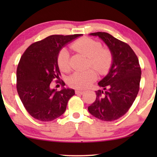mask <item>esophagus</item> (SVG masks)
I'll return each mask as SVG.
<instances>
[{
    "label": "esophagus",
    "instance_id": "esophagus-1",
    "mask_svg": "<svg viewBox=\"0 0 157 157\" xmlns=\"http://www.w3.org/2000/svg\"><path fill=\"white\" fill-rule=\"evenodd\" d=\"M84 93V91H81V90H76V94H83Z\"/></svg>",
    "mask_w": 157,
    "mask_h": 157
}]
</instances>
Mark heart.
Wrapping results in <instances>:
<instances>
[{"mask_svg": "<svg viewBox=\"0 0 157 157\" xmlns=\"http://www.w3.org/2000/svg\"><path fill=\"white\" fill-rule=\"evenodd\" d=\"M71 48L77 53L89 58V66L100 73L106 74L112 62V56L107 49L102 48L101 44L90 38H82L71 44ZM60 69L67 71L70 69V55L66 48L62 49L58 56ZM97 74L94 70L76 71L68 78V83L73 87L85 89L95 81Z\"/></svg>", "mask_w": 157, "mask_h": 157, "instance_id": "b5f03b06", "label": "heart"}]
</instances>
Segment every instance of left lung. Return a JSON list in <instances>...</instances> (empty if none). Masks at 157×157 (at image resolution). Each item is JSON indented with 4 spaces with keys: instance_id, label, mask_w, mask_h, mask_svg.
I'll return each mask as SVG.
<instances>
[{
    "instance_id": "left-lung-1",
    "label": "left lung",
    "mask_w": 157,
    "mask_h": 157,
    "mask_svg": "<svg viewBox=\"0 0 157 157\" xmlns=\"http://www.w3.org/2000/svg\"><path fill=\"white\" fill-rule=\"evenodd\" d=\"M89 36L101 38L112 56L109 71L98 85L96 101L88 107L89 113L97 119L112 121L124 116L132 106L138 94L141 71L139 59L127 44L105 32Z\"/></svg>"
}]
</instances>
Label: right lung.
Returning <instances> with one entry per match:
<instances>
[{
    "label": "right lung",
    "instance_id": "obj_1",
    "mask_svg": "<svg viewBox=\"0 0 157 157\" xmlns=\"http://www.w3.org/2000/svg\"><path fill=\"white\" fill-rule=\"evenodd\" d=\"M83 36L52 35L31 44L21 56L16 71L19 97L29 114L41 121H53L65 112L75 91L64 86L59 91L51 87L61 75L58 56L68 43Z\"/></svg>",
    "mask_w": 157,
    "mask_h": 157
}]
</instances>
